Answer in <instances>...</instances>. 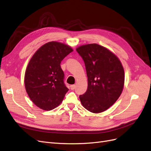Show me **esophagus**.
<instances>
[{
    "label": "esophagus",
    "mask_w": 151,
    "mask_h": 151,
    "mask_svg": "<svg viewBox=\"0 0 151 151\" xmlns=\"http://www.w3.org/2000/svg\"><path fill=\"white\" fill-rule=\"evenodd\" d=\"M75 88H76V85H72L70 86V88H71V90H75Z\"/></svg>",
    "instance_id": "obj_1"
}]
</instances>
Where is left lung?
I'll return each mask as SVG.
<instances>
[{
    "label": "left lung",
    "mask_w": 151,
    "mask_h": 151,
    "mask_svg": "<svg viewBox=\"0 0 151 151\" xmlns=\"http://www.w3.org/2000/svg\"><path fill=\"white\" fill-rule=\"evenodd\" d=\"M84 61L88 88L80 95L82 105L92 113L107 110L122 91L125 74L119 58L106 47L88 44L76 48Z\"/></svg>",
    "instance_id": "8db88e82"
}]
</instances>
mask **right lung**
<instances>
[{
	"instance_id": "add662e5",
	"label": "right lung",
	"mask_w": 151,
	"mask_h": 151,
	"mask_svg": "<svg viewBox=\"0 0 151 151\" xmlns=\"http://www.w3.org/2000/svg\"><path fill=\"white\" fill-rule=\"evenodd\" d=\"M73 51L63 43L49 42L37 50L29 62L24 76L25 88L39 108L51 110L63 100L68 88L60 64Z\"/></svg>"
}]
</instances>
